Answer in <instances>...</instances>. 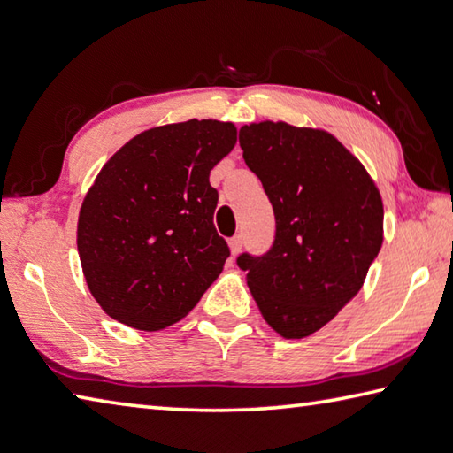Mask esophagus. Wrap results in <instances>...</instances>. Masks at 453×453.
<instances>
[{"instance_id": "1", "label": "esophagus", "mask_w": 453, "mask_h": 453, "mask_svg": "<svg viewBox=\"0 0 453 453\" xmlns=\"http://www.w3.org/2000/svg\"><path fill=\"white\" fill-rule=\"evenodd\" d=\"M228 246H230V252H233V256H236L238 252H241V249H242V236L241 234H234L228 241Z\"/></svg>"}]
</instances>
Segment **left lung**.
<instances>
[{"label": "left lung", "instance_id": "left-lung-1", "mask_svg": "<svg viewBox=\"0 0 453 453\" xmlns=\"http://www.w3.org/2000/svg\"><path fill=\"white\" fill-rule=\"evenodd\" d=\"M242 157L274 209V244L238 268L268 326L311 335L359 294L382 244V199L351 151L323 130L286 122L242 126Z\"/></svg>", "mask_w": 453, "mask_h": 453}]
</instances>
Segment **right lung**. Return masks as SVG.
Wrapping results in <instances>:
<instances>
[{
    "label": "right lung",
    "mask_w": 453,
    "mask_h": 453,
    "mask_svg": "<svg viewBox=\"0 0 453 453\" xmlns=\"http://www.w3.org/2000/svg\"><path fill=\"white\" fill-rule=\"evenodd\" d=\"M236 143V127L189 120L142 132L102 167L82 201L76 246L94 300L126 326L157 331L189 313L219 278L211 169Z\"/></svg>",
    "instance_id": "obj_1"
}]
</instances>
